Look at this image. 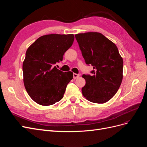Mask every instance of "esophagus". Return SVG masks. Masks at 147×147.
I'll return each mask as SVG.
<instances>
[{"label":"esophagus","instance_id":"1","mask_svg":"<svg viewBox=\"0 0 147 147\" xmlns=\"http://www.w3.org/2000/svg\"><path fill=\"white\" fill-rule=\"evenodd\" d=\"M73 77H74V79H76V78H78V77H80V74H77L74 73Z\"/></svg>","mask_w":147,"mask_h":147}]
</instances>
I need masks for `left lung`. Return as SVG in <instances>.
<instances>
[{
	"mask_svg": "<svg viewBox=\"0 0 147 147\" xmlns=\"http://www.w3.org/2000/svg\"><path fill=\"white\" fill-rule=\"evenodd\" d=\"M87 65L93 67L90 75H83L86 84L82 89L86 99L103 104L116 94L123 80V60L115 44L99 32L75 35Z\"/></svg>",
	"mask_w": 147,
	"mask_h": 147,
	"instance_id": "obj_1",
	"label": "left lung"
}]
</instances>
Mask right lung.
<instances>
[{"mask_svg": "<svg viewBox=\"0 0 147 147\" xmlns=\"http://www.w3.org/2000/svg\"><path fill=\"white\" fill-rule=\"evenodd\" d=\"M74 40L73 34L45 35L37 38L26 51L23 81L28 94L36 103L50 105L63 97L73 73L63 72L55 64L63 61Z\"/></svg>", "mask_w": 147, "mask_h": 147, "instance_id": "right-lung-1", "label": "right lung"}]
</instances>
